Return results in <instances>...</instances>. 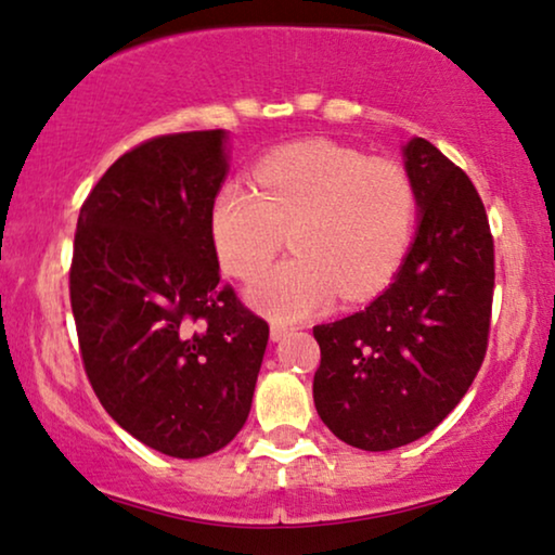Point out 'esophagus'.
<instances>
[{"label": "esophagus", "instance_id": "1", "mask_svg": "<svg viewBox=\"0 0 555 555\" xmlns=\"http://www.w3.org/2000/svg\"><path fill=\"white\" fill-rule=\"evenodd\" d=\"M292 327H286V324L282 322H271V339L273 343H279V339H284L286 335H289Z\"/></svg>", "mask_w": 555, "mask_h": 555}]
</instances>
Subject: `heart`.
Returning a JSON list of instances; mask_svg holds the SVG:
<instances>
[{"label":"heart","instance_id":"heart-1","mask_svg":"<svg viewBox=\"0 0 555 555\" xmlns=\"http://www.w3.org/2000/svg\"><path fill=\"white\" fill-rule=\"evenodd\" d=\"M250 182L220 184L208 233L220 266L241 279L261 271L289 233L297 258L248 284L256 309L297 320L332 294L358 301L396 276L416 228V190L398 162L301 142L258 159Z\"/></svg>","mask_w":555,"mask_h":555}]
</instances>
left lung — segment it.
Listing matches in <instances>:
<instances>
[{
	"mask_svg": "<svg viewBox=\"0 0 555 555\" xmlns=\"http://www.w3.org/2000/svg\"><path fill=\"white\" fill-rule=\"evenodd\" d=\"M403 159L421 218L393 284L363 312L314 327L317 413L365 452L434 431L469 390L490 335L494 243L475 184L421 137Z\"/></svg>",
	"mask_w": 555,
	"mask_h": 555,
	"instance_id": "1",
	"label": "left lung"
}]
</instances>
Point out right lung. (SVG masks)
Returning <instances> with one entry per match:
<instances>
[{
	"mask_svg": "<svg viewBox=\"0 0 555 555\" xmlns=\"http://www.w3.org/2000/svg\"><path fill=\"white\" fill-rule=\"evenodd\" d=\"M225 131L154 137L118 157L78 216L70 307L93 393L124 431L177 460L246 424L269 324L220 284L208 212Z\"/></svg>",
	"mask_w": 555,
	"mask_h": 555,
	"instance_id": "1",
	"label": "right lung"
}]
</instances>
